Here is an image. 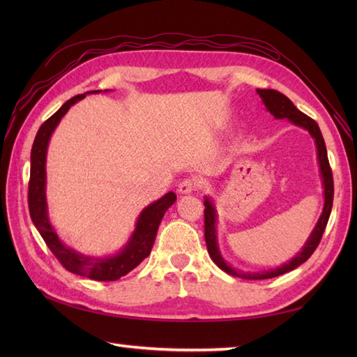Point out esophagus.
I'll return each mask as SVG.
<instances>
[{
	"label": "esophagus",
	"instance_id": "1",
	"mask_svg": "<svg viewBox=\"0 0 357 357\" xmlns=\"http://www.w3.org/2000/svg\"><path fill=\"white\" fill-rule=\"evenodd\" d=\"M198 187H199L198 179H195V178H185L184 181H181V183H179L178 192H179L181 195H188V193H193V192L198 190Z\"/></svg>",
	"mask_w": 357,
	"mask_h": 357
}]
</instances>
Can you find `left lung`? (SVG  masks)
Masks as SVG:
<instances>
[{"mask_svg":"<svg viewBox=\"0 0 357 357\" xmlns=\"http://www.w3.org/2000/svg\"><path fill=\"white\" fill-rule=\"evenodd\" d=\"M256 92L261 96L265 109H267L276 119H288L294 126L305 128V130L312 135V138L314 139V144H316V150H317V162H319L325 202H324L322 215L319 216V221H317L312 234H310V238L307 239L305 245L302 247L301 252L296 255L291 261H288L280 265V267H276L273 270L261 271V273H244V271L234 270L231 265L227 264L224 261L221 252H219L218 236H216V219H218L216 208L213 206V201L210 198H206V201H204V206H206V210H204V224H206V227H204V230H206V244H207L210 257L213 259V262L219 268L224 270L225 273H229V275L238 276L242 279H253V280L270 279V278L284 275V273L298 268L301 264H304L308 257L313 255L316 247L319 245V242L322 239L325 227H327L328 218L331 213V207H333V195H335V185H333V174H331L328 156H327V147H325V141L322 138L321 128L317 126L316 121L307 116L305 113H302L301 110L296 109L294 104L288 100L285 95L278 92V90L257 89Z\"/></svg>","mask_w":357,"mask_h":357,"instance_id":"1","label":"left lung"}]
</instances>
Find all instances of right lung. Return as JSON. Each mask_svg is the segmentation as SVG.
Masks as SVG:
<instances>
[{
	"label": "right lung",
	"mask_w": 357,
	"mask_h": 357,
	"mask_svg": "<svg viewBox=\"0 0 357 357\" xmlns=\"http://www.w3.org/2000/svg\"><path fill=\"white\" fill-rule=\"evenodd\" d=\"M87 93H101V90H93ZM87 93L73 96L72 100L63 104V107L45 121L38 130L32 153H30V181H29V211L36 230L40 231L44 242L50 248V252L56 256V259L63 264L66 270L79 276H86L93 280H116L126 276L128 271L146 259L150 255L151 247L158 233V227L162 221V216L170 206L176 201V195L169 192L161 199L151 202L141 211L136 221L132 236L127 244L118 253L104 257L86 256L73 248L67 247L58 238L53 229L47 213V199H45V158H47V147L50 136L55 130L59 121L66 115L73 104L86 98Z\"/></svg>",
	"instance_id": "right-lung-1"
}]
</instances>
